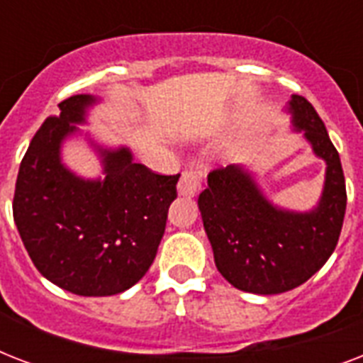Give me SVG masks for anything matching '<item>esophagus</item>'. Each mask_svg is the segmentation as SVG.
Wrapping results in <instances>:
<instances>
[{
  "mask_svg": "<svg viewBox=\"0 0 363 363\" xmlns=\"http://www.w3.org/2000/svg\"><path fill=\"white\" fill-rule=\"evenodd\" d=\"M201 188V175L198 171H184L181 177V181L177 184V192L179 196H186V198H194Z\"/></svg>",
  "mask_w": 363,
  "mask_h": 363,
  "instance_id": "esophagus-1",
  "label": "esophagus"
}]
</instances>
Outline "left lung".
Returning a JSON list of instances; mask_svg holds the SVG:
<instances>
[{
    "label": "left lung",
    "instance_id": "1",
    "mask_svg": "<svg viewBox=\"0 0 363 363\" xmlns=\"http://www.w3.org/2000/svg\"><path fill=\"white\" fill-rule=\"evenodd\" d=\"M286 113L294 131L326 164L324 188L313 209L273 203L245 164L209 173L198 198L216 269L238 290L259 296L309 281L335 250L347 209L341 160L318 113L301 96L290 98Z\"/></svg>",
    "mask_w": 363,
    "mask_h": 363
}]
</instances>
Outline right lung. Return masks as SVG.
Here are the masks:
<instances>
[{"instance_id":"right-lung-1","label":"right lung","mask_w":363,"mask_h":363,"mask_svg":"<svg viewBox=\"0 0 363 363\" xmlns=\"http://www.w3.org/2000/svg\"><path fill=\"white\" fill-rule=\"evenodd\" d=\"M101 99L77 94L43 122L26 150L13 199L14 224L45 279L77 296H115L139 282L164 238L181 175H156L130 147H105L81 125ZM84 135L102 164L86 179L63 164L61 147Z\"/></svg>"}]
</instances>
